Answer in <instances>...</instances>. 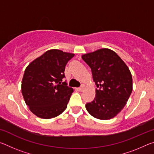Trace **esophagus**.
Returning a JSON list of instances; mask_svg holds the SVG:
<instances>
[{"label":"esophagus","mask_w":154,"mask_h":154,"mask_svg":"<svg viewBox=\"0 0 154 154\" xmlns=\"http://www.w3.org/2000/svg\"><path fill=\"white\" fill-rule=\"evenodd\" d=\"M84 88H85V86H84V85H82V86L81 87H80V88H78V90H79L80 92H82V91H84Z\"/></svg>","instance_id":"esophagus-1"}]
</instances>
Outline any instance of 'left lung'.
Listing matches in <instances>:
<instances>
[{
	"mask_svg": "<svg viewBox=\"0 0 154 154\" xmlns=\"http://www.w3.org/2000/svg\"><path fill=\"white\" fill-rule=\"evenodd\" d=\"M91 68L96 95L86 105L90 115L101 120L116 116L125 107L132 92V76L121 58L109 48H101L82 56Z\"/></svg>",
	"mask_w": 154,
	"mask_h": 154,
	"instance_id": "1",
	"label": "left lung"
}]
</instances>
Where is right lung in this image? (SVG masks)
I'll use <instances>...</instances> for the list:
<instances>
[{"label": "right lung", "mask_w": 154, "mask_h": 154, "mask_svg": "<svg viewBox=\"0 0 154 154\" xmlns=\"http://www.w3.org/2000/svg\"><path fill=\"white\" fill-rule=\"evenodd\" d=\"M74 55L51 49L26 68L22 80V94L29 109L39 118H54L66 109L73 89L62 82V79L66 65Z\"/></svg>", "instance_id": "1"}]
</instances>
